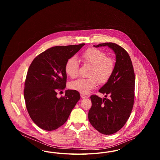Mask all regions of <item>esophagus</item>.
I'll return each mask as SVG.
<instances>
[{"label": "esophagus", "instance_id": "34e87169", "mask_svg": "<svg viewBox=\"0 0 160 160\" xmlns=\"http://www.w3.org/2000/svg\"><path fill=\"white\" fill-rule=\"evenodd\" d=\"M80 96H81V97H82L83 99H84V98H88V97H87L86 95H85L84 94H83V93H81V94H80Z\"/></svg>", "mask_w": 160, "mask_h": 160}]
</instances>
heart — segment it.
Returning <instances> with one entry per match:
<instances>
[{
  "mask_svg": "<svg viewBox=\"0 0 160 160\" xmlns=\"http://www.w3.org/2000/svg\"><path fill=\"white\" fill-rule=\"evenodd\" d=\"M81 58L85 64L91 66L87 78H80L71 82L69 88L74 91L87 93L97 84L108 82L114 72L115 63L112 58L107 57L106 53L95 48H90L82 54ZM79 63L76 57L67 61L65 71L68 76L74 78L78 74Z\"/></svg>",
  "mask_w": 160,
  "mask_h": 160,
  "instance_id": "1",
  "label": "heart"
}]
</instances>
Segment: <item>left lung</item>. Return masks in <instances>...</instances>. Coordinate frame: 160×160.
<instances>
[{"label":"left lung","instance_id":"obj_1","mask_svg":"<svg viewBox=\"0 0 160 160\" xmlns=\"http://www.w3.org/2000/svg\"><path fill=\"white\" fill-rule=\"evenodd\" d=\"M93 46H108L116 55L114 72L99 90L105 98L91 95L88 113L89 121L95 129L101 134L111 135L121 129L130 116L134 101V71L129 54L122 47L113 42Z\"/></svg>","mask_w":160,"mask_h":160}]
</instances>
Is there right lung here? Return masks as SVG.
Instances as JSON below:
<instances>
[{
  "label": "right lung",
  "mask_w": 160,
  "mask_h": 160,
  "mask_svg": "<svg viewBox=\"0 0 160 160\" xmlns=\"http://www.w3.org/2000/svg\"><path fill=\"white\" fill-rule=\"evenodd\" d=\"M85 44L55 46L39 54L31 63L24 83V97L32 120L41 129L53 131L63 125L80 98L78 92L58 91L66 86L65 63Z\"/></svg>",
  "instance_id": "right-lung-1"
}]
</instances>
